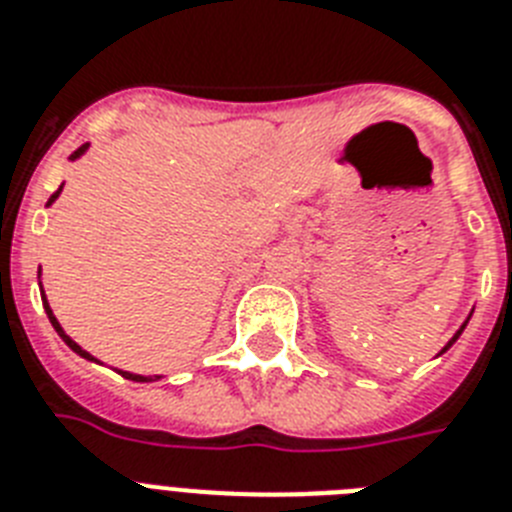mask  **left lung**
Segmentation results:
<instances>
[{
	"label": "left lung",
	"mask_w": 512,
	"mask_h": 512,
	"mask_svg": "<svg viewBox=\"0 0 512 512\" xmlns=\"http://www.w3.org/2000/svg\"><path fill=\"white\" fill-rule=\"evenodd\" d=\"M471 312H474V309H471ZM468 320H471V315H468V317H466V322H463L461 328L455 330V336H453V338H450V341H448V343H445V346H442V351H440V354H445V351H448V349H450V346H453V343H455V341H458V338H461V333H463V330H466Z\"/></svg>",
	"instance_id": "obj_1"
}]
</instances>
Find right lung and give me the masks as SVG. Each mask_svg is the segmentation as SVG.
<instances>
[{"label": "right lung", "instance_id": "obj_1", "mask_svg": "<svg viewBox=\"0 0 512 512\" xmlns=\"http://www.w3.org/2000/svg\"><path fill=\"white\" fill-rule=\"evenodd\" d=\"M88 148H90L88 143H85L83 148H77L75 153H72V156H70V161H77V158H80V156H85V150H88ZM59 192H62V187H59V190L49 197V203H46V205L54 203V200H57V197H59ZM38 276H41V270H38ZM41 299H44L46 315H49V322H51V325H54V330H57V333H59V338H62V341L67 343V346H70V349L75 351L77 356H83V359H88V362H98L96 356L88 354V351H85L83 346H77V343L72 341V338L67 336V333H64V328H62V325H59V320H57V317H54V312H51L49 299H46V294H44V286H41ZM117 372H119V375H122V377H127V380H132V382H153V380H161V375H153V377H150V375H135V372H124V369H117Z\"/></svg>", "mask_w": 512, "mask_h": 512}]
</instances>
